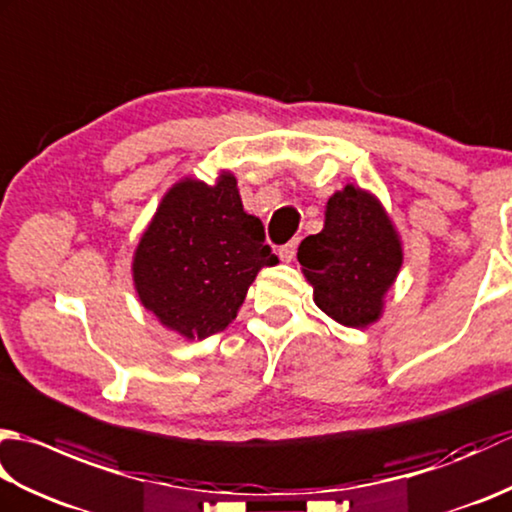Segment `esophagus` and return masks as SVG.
I'll return each mask as SVG.
<instances>
[{
  "label": "esophagus",
  "instance_id": "esophagus-1",
  "mask_svg": "<svg viewBox=\"0 0 512 512\" xmlns=\"http://www.w3.org/2000/svg\"><path fill=\"white\" fill-rule=\"evenodd\" d=\"M297 246H299V239H292V242L281 246L279 248L281 262H292V259H295V255H297Z\"/></svg>",
  "mask_w": 512,
  "mask_h": 512
}]
</instances>
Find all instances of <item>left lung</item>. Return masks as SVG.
I'll list each match as a JSON object with an SVG mask.
<instances>
[{"mask_svg":"<svg viewBox=\"0 0 512 512\" xmlns=\"http://www.w3.org/2000/svg\"><path fill=\"white\" fill-rule=\"evenodd\" d=\"M297 257L314 303L350 328H367L380 317L402 266L400 239L383 206L352 184L328 200L323 231L303 239Z\"/></svg>","mask_w":512,"mask_h":512,"instance_id":"obj_1","label":"left lung"}]
</instances>
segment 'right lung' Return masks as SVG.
<instances>
[{
    "mask_svg": "<svg viewBox=\"0 0 512 512\" xmlns=\"http://www.w3.org/2000/svg\"><path fill=\"white\" fill-rule=\"evenodd\" d=\"M277 262L262 220L244 211L237 180L222 173L213 187L187 178L169 189L132 270L140 301L162 325L206 339L237 317L259 270Z\"/></svg>",
    "mask_w": 512,
    "mask_h": 512,
    "instance_id": "right-lung-1",
    "label": "right lung"
}]
</instances>
